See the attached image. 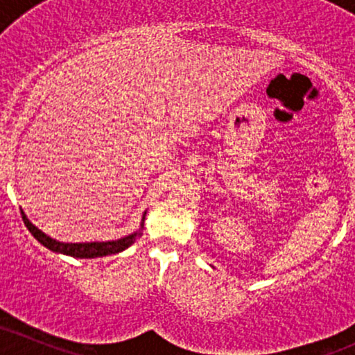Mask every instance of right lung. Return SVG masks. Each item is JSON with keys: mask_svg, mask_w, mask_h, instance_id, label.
Instances as JSON below:
<instances>
[{"mask_svg": "<svg viewBox=\"0 0 355 355\" xmlns=\"http://www.w3.org/2000/svg\"><path fill=\"white\" fill-rule=\"evenodd\" d=\"M23 222L24 225L28 227V230L31 232V235L38 240L40 243H43L44 247L50 248L53 252H58V254H64L70 257H78V259H95V257H103V255H112L118 254V252L125 250L135 242L138 235H141L140 232H135V234L128 235V237L112 240V242H88V243H63L58 242V240L48 237L44 235L42 230H38L30 220L26 218V215L23 214ZM144 225V223H141Z\"/></svg>", "mask_w": 355, "mask_h": 355, "instance_id": "obj_1", "label": "right lung"}]
</instances>
